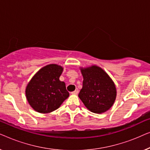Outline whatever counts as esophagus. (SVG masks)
<instances>
[{
    "instance_id": "1",
    "label": "esophagus",
    "mask_w": 150,
    "mask_h": 150,
    "mask_svg": "<svg viewBox=\"0 0 150 150\" xmlns=\"http://www.w3.org/2000/svg\"><path fill=\"white\" fill-rule=\"evenodd\" d=\"M71 94H78V93H79V90L76 89L75 91H74L73 92H71Z\"/></svg>"
}]
</instances>
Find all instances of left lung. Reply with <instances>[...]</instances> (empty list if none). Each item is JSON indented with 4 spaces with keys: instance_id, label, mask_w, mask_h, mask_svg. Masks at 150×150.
Wrapping results in <instances>:
<instances>
[{
    "instance_id": "obj_1",
    "label": "left lung",
    "mask_w": 150,
    "mask_h": 150,
    "mask_svg": "<svg viewBox=\"0 0 150 150\" xmlns=\"http://www.w3.org/2000/svg\"><path fill=\"white\" fill-rule=\"evenodd\" d=\"M83 76V88L79 97L91 112L102 113L111 107L116 98L115 84L100 67L93 65L81 68Z\"/></svg>"
}]
</instances>
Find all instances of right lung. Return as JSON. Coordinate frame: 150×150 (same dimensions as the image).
Here are the masks:
<instances>
[{
  "instance_id": "add662e5",
  "label": "right lung",
  "mask_w": 150,
  "mask_h": 150,
  "mask_svg": "<svg viewBox=\"0 0 150 150\" xmlns=\"http://www.w3.org/2000/svg\"><path fill=\"white\" fill-rule=\"evenodd\" d=\"M63 67L50 64L40 69L32 78L26 89V96L30 106L37 112L48 113L57 109L69 97L64 82L59 81Z\"/></svg>"
}]
</instances>
